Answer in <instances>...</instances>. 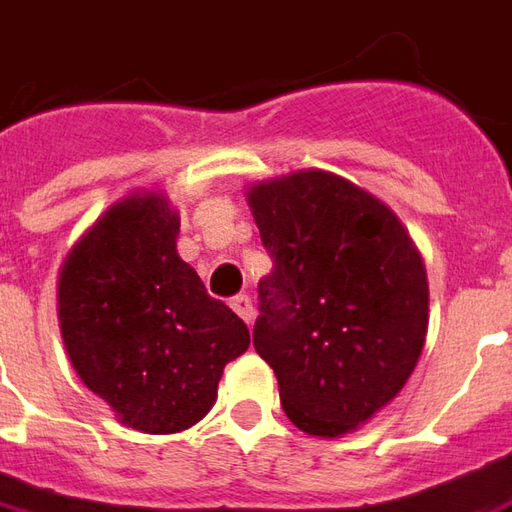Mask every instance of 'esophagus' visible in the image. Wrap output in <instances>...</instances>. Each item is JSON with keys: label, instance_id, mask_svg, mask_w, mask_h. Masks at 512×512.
I'll return each instance as SVG.
<instances>
[{"label": "esophagus", "instance_id": "34e87169", "mask_svg": "<svg viewBox=\"0 0 512 512\" xmlns=\"http://www.w3.org/2000/svg\"><path fill=\"white\" fill-rule=\"evenodd\" d=\"M230 307L238 313V316L244 318L246 324L255 318V307H252V296H249V293H238V296H232Z\"/></svg>", "mask_w": 512, "mask_h": 512}]
</instances>
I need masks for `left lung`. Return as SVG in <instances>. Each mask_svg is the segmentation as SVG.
I'll return each mask as SVG.
<instances>
[{
  "mask_svg": "<svg viewBox=\"0 0 512 512\" xmlns=\"http://www.w3.org/2000/svg\"><path fill=\"white\" fill-rule=\"evenodd\" d=\"M271 274L257 282V355L285 416L335 438L391 402L427 335V271L380 199L330 171L249 191Z\"/></svg>",
  "mask_w": 512,
  "mask_h": 512,
  "instance_id": "left-lung-1",
  "label": "left lung"
}]
</instances>
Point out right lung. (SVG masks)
I'll list each match as a JSON object with an SVG mask.
<instances>
[{
	"instance_id": "obj_1",
	"label": "right lung",
	"mask_w": 512,
	"mask_h": 512,
	"mask_svg": "<svg viewBox=\"0 0 512 512\" xmlns=\"http://www.w3.org/2000/svg\"><path fill=\"white\" fill-rule=\"evenodd\" d=\"M180 219L157 194L110 207L71 249L57 307L71 366L132 430L194 427L249 330L177 255Z\"/></svg>"
}]
</instances>
